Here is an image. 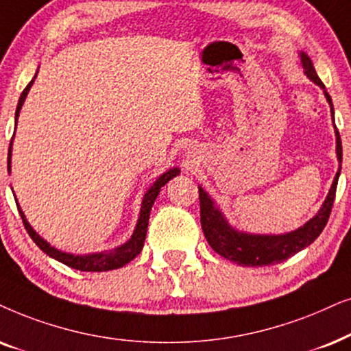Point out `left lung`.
<instances>
[{"label": "left lung", "mask_w": 351, "mask_h": 351, "mask_svg": "<svg viewBox=\"0 0 351 351\" xmlns=\"http://www.w3.org/2000/svg\"><path fill=\"white\" fill-rule=\"evenodd\" d=\"M302 64L305 69V73L311 78L316 85H319L324 90L326 99L330 104L334 119V106L329 93L326 91L324 83L319 80L316 75V70L313 67L311 59L305 53H302ZM335 136H337V157L339 162H342V141H340L339 130L335 127ZM342 168V167H340ZM340 168L335 175L332 188H330L328 199L324 200V205L319 210V213L315 218H311L305 226L298 228L297 231L289 232L282 236H255L245 234V232H237L228 224L226 219L219 210L215 207L213 200L208 197L207 193L202 188H199V200H200V224H202L204 236L210 247L217 252L218 255L224 256L226 260L234 261L241 266H268L276 265L287 260L289 256L295 255L315 242L317 236L321 234L324 226L328 224L332 210L335 191H337V181L340 175Z\"/></svg>", "instance_id": "obj_1"}]
</instances>
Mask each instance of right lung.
<instances>
[{
  "mask_svg": "<svg viewBox=\"0 0 351 351\" xmlns=\"http://www.w3.org/2000/svg\"><path fill=\"white\" fill-rule=\"evenodd\" d=\"M35 77H36V75H35ZM34 82H35V78L29 83V85H27L25 90L22 91L21 99H19V102H17L16 121H17V115H19V112H21V107L23 104V101H25L27 93H29L32 83H34ZM11 146H12V141H11V144H9V152H8V171H11ZM178 173H180L178 168H171V170L163 173L160 178H158L156 183L151 186V189H149L147 193L144 194L143 205H141V213H139L136 230H134L132 239H130L127 244H123L121 247H117L115 250L102 252V254L72 255V254H65V252H60L58 249H54V247H51L48 242H46L45 239H41V237L36 234V232L34 231V228H32L29 221L25 219V215L22 213V210H21V207H19V204L17 202L16 204H17L19 213H21L23 226H25V230H27V232H29V236L32 237V239H34L35 244L38 245L46 255L51 256V258L58 260V261H60V263L70 266V268L80 269V271L117 269V268H121V266L130 263V261H132L134 256H136L139 252L143 250L144 239H146V232H147L149 215H151V208L154 205V200L157 199V195H158V193H160V189L163 188V186H165L168 181L173 178V176L178 175Z\"/></svg>",
  "mask_w": 351,
  "mask_h": 351,
  "instance_id": "add662e5",
  "label": "right lung"
}]
</instances>
